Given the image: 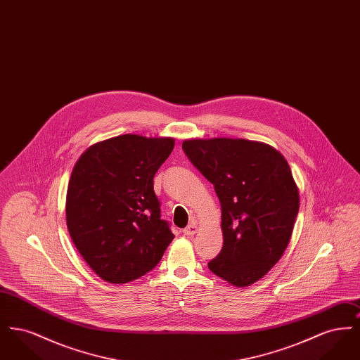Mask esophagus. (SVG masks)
Instances as JSON below:
<instances>
[{"mask_svg": "<svg viewBox=\"0 0 360 360\" xmlns=\"http://www.w3.org/2000/svg\"><path fill=\"white\" fill-rule=\"evenodd\" d=\"M195 232H197V224L191 223L190 225H188L185 229H184V233L186 235V236H193V235H195Z\"/></svg>", "mask_w": 360, "mask_h": 360, "instance_id": "esophagus-1", "label": "esophagus"}]
</instances>
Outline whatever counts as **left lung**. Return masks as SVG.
Returning <instances> with one entry per match:
<instances>
[{
    "instance_id": "1",
    "label": "left lung",
    "mask_w": 360,
    "mask_h": 360,
    "mask_svg": "<svg viewBox=\"0 0 360 360\" xmlns=\"http://www.w3.org/2000/svg\"><path fill=\"white\" fill-rule=\"evenodd\" d=\"M221 204L224 244L209 270L233 286H250L283 255L300 209L286 159L244 139H193L182 144Z\"/></svg>"
}]
</instances>
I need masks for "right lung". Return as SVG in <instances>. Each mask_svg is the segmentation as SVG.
Instances as JSON below:
<instances>
[{
    "mask_svg": "<svg viewBox=\"0 0 360 360\" xmlns=\"http://www.w3.org/2000/svg\"><path fill=\"white\" fill-rule=\"evenodd\" d=\"M174 139L112 137L87 148L75 163L66 198L70 236L93 271L127 283L148 271L174 239L160 219L154 176Z\"/></svg>",
    "mask_w": 360,
    "mask_h": 360,
    "instance_id": "add662e5",
    "label": "right lung"
}]
</instances>
